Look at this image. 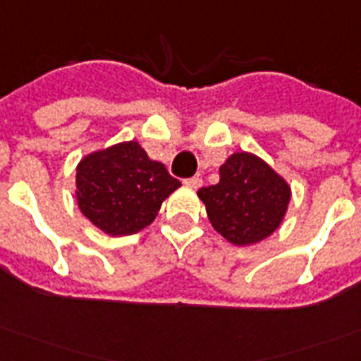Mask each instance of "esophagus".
<instances>
[{
	"label": "esophagus",
	"instance_id": "obj_1",
	"mask_svg": "<svg viewBox=\"0 0 361 361\" xmlns=\"http://www.w3.org/2000/svg\"><path fill=\"white\" fill-rule=\"evenodd\" d=\"M184 184H186L188 188H200V186L204 184V180H202V177H192L188 178V180H184Z\"/></svg>",
	"mask_w": 361,
	"mask_h": 361
}]
</instances>
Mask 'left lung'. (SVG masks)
Returning a JSON list of instances; mask_svg holds the SVG:
<instances>
[{"label":"left lung","instance_id":"8db88e82","mask_svg":"<svg viewBox=\"0 0 361 361\" xmlns=\"http://www.w3.org/2000/svg\"><path fill=\"white\" fill-rule=\"evenodd\" d=\"M290 196L285 177L250 152L228 155L219 167V183L198 190L213 228L235 246L273 235L285 221Z\"/></svg>","mask_w":361,"mask_h":361}]
</instances>
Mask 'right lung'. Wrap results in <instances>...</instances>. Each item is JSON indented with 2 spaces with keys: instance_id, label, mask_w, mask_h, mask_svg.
<instances>
[{
  "instance_id": "right-lung-1",
  "label": "right lung",
  "mask_w": 361,
  "mask_h": 361,
  "mask_svg": "<svg viewBox=\"0 0 361 361\" xmlns=\"http://www.w3.org/2000/svg\"><path fill=\"white\" fill-rule=\"evenodd\" d=\"M180 183L149 159L136 140L86 154L76 165V204L94 227L109 236L140 233Z\"/></svg>"
}]
</instances>
